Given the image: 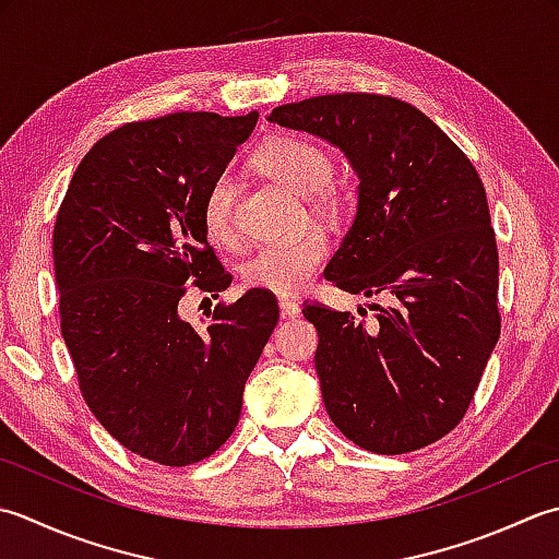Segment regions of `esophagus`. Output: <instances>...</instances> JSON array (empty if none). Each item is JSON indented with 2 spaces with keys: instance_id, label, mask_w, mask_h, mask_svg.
Listing matches in <instances>:
<instances>
[{
  "instance_id": "34e87169",
  "label": "esophagus",
  "mask_w": 559,
  "mask_h": 559,
  "mask_svg": "<svg viewBox=\"0 0 559 559\" xmlns=\"http://www.w3.org/2000/svg\"><path fill=\"white\" fill-rule=\"evenodd\" d=\"M280 316L287 318V321H296V318L301 316L299 304L292 301V299H280Z\"/></svg>"
}]
</instances>
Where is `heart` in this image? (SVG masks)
Wrapping results in <instances>:
<instances>
[{"mask_svg":"<svg viewBox=\"0 0 559 559\" xmlns=\"http://www.w3.org/2000/svg\"><path fill=\"white\" fill-rule=\"evenodd\" d=\"M250 166L267 180H275L296 195L306 198L309 214L323 224H337L345 214V198L333 183V156L313 140L299 134H282L258 146ZM202 226L214 243L234 246L238 241L236 186L229 176H216L202 198ZM328 258L323 234L309 231L292 243L258 248L241 265L248 289L280 296L299 294Z\"/></svg>","mask_w":559,"mask_h":559,"instance_id":"obj_1","label":"heart"}]
</instances>
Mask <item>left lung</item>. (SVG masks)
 Wrapping results in <instances>:
<instances>
[{
    "label": "left lung",
    "instance_id": "obj_1",
    "mask_svg": "<svg viewBox=\"0 0 559 559\" xmlns=\"http://www.w3.org/2000/svg\"><path fill=\"white\" fill-rule=\"evenodd\" d=\"M270 120L337 144L359 207L325 267L337 289L383 296L376 323L304 304L330 419L357 447L397 455L468 413L499 340V253L480 176L423 110L383 94H330Z\"/></svg>",
    "mask_w": 559,
    "mask_h": 559
}]
</instances>
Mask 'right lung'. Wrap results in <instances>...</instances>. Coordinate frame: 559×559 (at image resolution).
I'll return each instance as SVG.
<instances>
[{"instance_id":"right-lung-1","label":"right lung","mask_w":559,"mask_h":559,"mask_svg":"<svg viewBox=\"0 0 559 559\" xmlns=\"http://www.w3.org/2000/svg\"><path fill=\"white\" fill-rule=\"evenodd\" d=\"M255 122L192 110L124 122L91 146L57 210V304L79 391L112 439L170 468L234 435L280 318L260 289L219 301L202 325L178 316L190 289L219 296L231 284L202 198Z\"/></svg>"}]
</instances>
